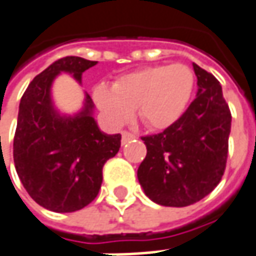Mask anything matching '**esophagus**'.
Instances as JSON below:
<instances>
[{"instance_id": "obj_1", "label": "esophagus", "mask_w": 256, "mask_h": 256, "mask_svg": "<svg viewBox=\"0 0 256 256\" xmlns=\"http://www.w3.org/2000/svg\"><path fill=\"white\" fill-rule=\"evenodd\" d=\"M134 138H137V134L128 132V130L122 132V144H126V142H128L130 140H134Z\"/></svg>"}]
</instances>
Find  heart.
Returning <instances> with one entry per match:
<instances>
[{
	"instance_id": "heart-1",
	"label": "heart",
	"mask_w": 256,
	"mask_h": 256,
	"mask_svg": "<svg viewBox=\"0 0 256 256\" xmlns=\"http://www.w3.org/2000/svg\"><path fill=\"white\" fill-rule=\"evenodd\" d=\"M194 90V73L183 64L146 66L126 73L112 87L98 84L92 97L104 115L115 124L133 116L150 128H165L178 120L187 108Z\"/></svg>"
}]
</instances>
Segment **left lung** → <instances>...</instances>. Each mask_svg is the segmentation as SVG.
<instances>
[{
  "label": "left lung",
  "instance_id": "8db88e82",
  "mask_svg": "<svg viewBox=\"0 0 256 256\" xmlns=\"http://www.w3.org/2000/svg\"><path fill=\"white\" fill-rule=\"evenodd\" d=\"M198 92L164 132L144 136L146 155L137 170L146 194L164 206H187L215 188L226 169L232 112L212 73L192 64Z\"/></svg>",
  "mask_w": 256,
  "mask_h": 256
}]
</instances>
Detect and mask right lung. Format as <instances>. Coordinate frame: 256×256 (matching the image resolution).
Here are the masks:
<instances>
[{"label":"right lung","mask_w":256,"mask_h":256,"mask_svg":"<svg viewBox=\"0 0 256 256\" xmlns=\"http://www.w3.org/2000/svg\"><path fill=\"white\" fill-rule=\"evenodd\" d=\"M97 64L80 56L55 60L37 74L24 91L14 138L18 176L36 202L54 212H74L92 202L102 183L105 162L115 156L122 136L100 132L91 116L92 101L74 118H62L52 108L50 90L55 76L82 73Z\"/></svg>","instance_id":"right-lung-1"}]
</instances>
